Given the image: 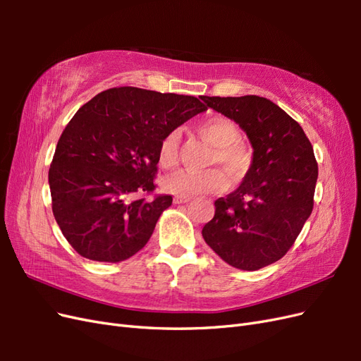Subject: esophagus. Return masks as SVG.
I'll return each instance as SVG.
<instances>
[{
  "label": "esophagus",
  "instance_id": "obj_1",
  "mask_svg": "<svg viewBox=\"0 0 361 361\" xmlns=\"http://www.w3.org/2000/svg\"><path fill=\"white\" fill-rule=\"evenodd\" d=\"M188 202H190V199H187V197H174V203L176 204H185Z\"/></svg>",
  "mask_w": 361,
  "mask_h": 361
}]
</instances>
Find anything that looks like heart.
<instances>
[{
    "label": "heart",
    "mask_w": 361,
    "mask_h": 361,
    "mask_svg": "<svg viewBox=\"0 0 361 361\" xmlns=\"http://www.w3.org/2000/svg\"><path fill=\"white\" fill-rule=\"evenodd\" d=\"M200 135L214 146L211 166H221L232 180L244 178L253 162V152L239 140V128L233 120L224 116H212L199 125ZM179 146V130L170 133L161 140L158 159L162 167H173L176 164ZM226 187L221 171H179L162 180V188L178 197L192 199L207 192H220Z\"/></svg>",
    "instance_id": "obj_1"
}]
</instances>
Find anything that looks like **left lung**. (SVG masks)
Segmentation results:
<instances>
[{"label": "left lung", "mask_w": 361, "mask_h": 361, "mask_svg": "<svg viewBox=\"0 0 361 361\" xmlns=\"http://www.w3.org/2000/svg\"><path fill=\"white\" fill-rule=\"evenodd\" d=\"M241 126L253 162L239 188L215 200L202 235L228 265L256 271L285 256L313 209L318 162L298 122L265 97L203 96Z\"/></svg>", "instance_id": "left-lung-1"}]
</instances>
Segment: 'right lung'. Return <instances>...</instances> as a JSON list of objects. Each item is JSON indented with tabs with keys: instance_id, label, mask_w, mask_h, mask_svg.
<instances>
[{
	"instance_id": "1",
	"label": "right lung",
	"mask_w": 361,
	"mask_h": 361,
	"mask_svg": "<svg viewBox=\"0 0 361 361\" xmlns=\"http://www.w3.org/2000/svg\"><path fill=\"white\" fill-rule=\"evenodd\" d=\"M207 106L197 97L114 87L64 128L49 169L52 214L76 253L122 262L143 248L171 206L157 188L161 140Z\"/></svg>"
}]
</instances>
